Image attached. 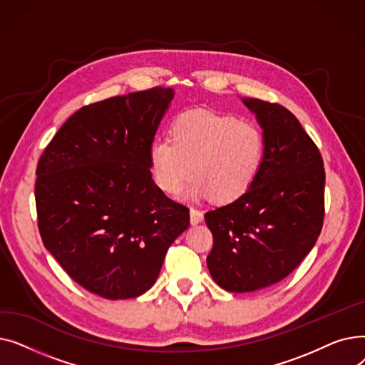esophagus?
Instances as JSON below:
<instances>
[{
	"label": "esophagus",
	"instance_id": "esophagus-1",
	"mask_svg": "<svg viewBox=\"0 0 365 365\" xmlns=\"http://www.w3.org/2000/svg\"><path fill=\"white\" fill-rule=\"evenodd\" d=\"M204 219V215L197 208H190V223L192 225H198L201 223Z\"/></svg>",
	"mask_w": 365,
	"mask_h": 365
}]
</instances>
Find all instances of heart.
<instances>
[{
    "mask_svg": "<svg viewBox=\"0 0 365 365\" xmlns=\"http://www.w3.org/2000/svg\"><path fill=\"white\" fill-rule=\"evenodd\" d=\"M264 148L263 131L256 124L217 112L190 110L171 124L170 140L149 148V170L165 194H178L190 171L187 198L213 197L226 204L253 186Z\"/></svg>",
    "mask_w": 365,
    "mask_h": 365,
    "instance_id": "obj_1",
    "label": "heart"
}]
</instances>
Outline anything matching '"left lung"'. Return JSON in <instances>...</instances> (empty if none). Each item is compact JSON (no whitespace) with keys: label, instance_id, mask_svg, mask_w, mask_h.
<instances>
[{"label":"left lung","instance_id":"left-lung-1","mask_svg":"<svg viewBox=\"0 0 365 365\" xmlns=\"http://www.w3.org/2000/svg\"><path fill=\"white\" fill-rule=\"evenodd\" d=\"M241 101L263 130V165L241 198L204 216L215 240L210 275L232 293L256 292L292 274L314 248L324 220L325 173L317 145L289 109Z\"/></svg>","mask_w":365,"mask_h":365}]
</instances>
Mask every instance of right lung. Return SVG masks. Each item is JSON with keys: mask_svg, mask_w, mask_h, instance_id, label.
Segmentation results:
<instances>
[{"mask_svg": "<svg viewBox=\"0 0 365 365\" xmlns=\"http://www.w3.org/2000/svg\"><path fill=\"white\" fill-rule=\"evenodd\" d=\"M173 98V88L155 87L84 106L38 161L44 247L101 297L148 292L168 247L189 226V210L170 200L149 170V148Z\"/></svg>", "mask_w": 365, "mask_h": 365, "instance_id": "1", "label": "right lung"}]
</instances>
